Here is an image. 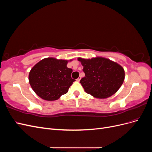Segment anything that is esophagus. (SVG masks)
<instances>
[{
  "mask_svg": "<svg viewBox=\"0 0 152 152\" xmlns=\"http://www.w3.org/2000/svg\"><path fill=\"white\" fill-rule=\"evenodd\" d=\"M80 79H81V77H80V76H79V77H78V79H77V80L78 82H79V81L80 80Z\"/></svg>",
  "mask_w": 152,
  "mask_h": 152,
  "instance_id": "obj_1",
  "label": "esophagus"
}]
</instances>
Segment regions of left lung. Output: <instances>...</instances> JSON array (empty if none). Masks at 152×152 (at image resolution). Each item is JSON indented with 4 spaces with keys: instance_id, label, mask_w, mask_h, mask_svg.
Wrapping results in <instances>:
<instances>
[{
    "instance_id": "8db88e82",
    "label": "left lung",
    "mask_w": 152,
    "mask_h": 152,
    "mask_svg": "<svg viewBox=\"0 0 152 152\" xmlns=\"http://www.w3.org/2000/svg\"><path fill=\"white\" fill-rule=\"evenodd\" d=\"M78 60L85 73L80 83L87 94L97 98H107L115 93L123 84L125 72L118 63L102 57L79 58Z\"/></svg>"
}]
</instances>
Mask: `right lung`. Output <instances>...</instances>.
Listing matches in <instances>:
<instances>
[{"label":"right lung","instance_id":"right-lung-1","mask_svg":"<svg viewBox=\"0 0 152 152\" xmlns=\"http://www.w3.org/2000/svg\"><path fill=\"white\" fill-rule=\"evenodd\" d=\"M67 60L48 58L31 69L28 79L32 89L40 98L47 101L57 100L67 93L75 79L72 69L66 66Z\"/></svg>","mask_w":152,"mask_h":152}]
</instances>
